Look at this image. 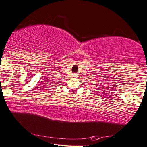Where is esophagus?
<instances>
[{
	"instance_id": "34e87169",
	"label": "esophagus",
	"mask_w": 147,
	"mask_h": 147,
	"mask_svg": "<svg viewBox=\"0 0 147 147\" xmlns=\"http://www.w3.org/2000/svg\"><path fill=\"white\" fill-rule=\"evenodd\" d=\"M74 76H77V75H76V74H74Z\"/></svg>"
}]
</instances>
